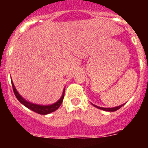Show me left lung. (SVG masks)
Instances as JSON below:
<instances>
[{"mask_svg": "<svg viewBox=\"0 0 148 148\" xmlns=\"http://www.w3.org/2000/svg\"><path fill=\"white\" fill-rule=\"evenodd\" d=\"M92 104L94 106V107H95V108H99V109H100V110H102L108 111V112H114V111L120 109V108H121L122 106L125 105V104H121V105L117 106V107H115V108H101V107H99V106L95 105V104Z\"/></svg>", "mask_w": 148, "mask_h": 148, "instance_id": "1", "label": "left lung"}]
</instances>
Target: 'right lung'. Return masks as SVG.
<instances>
[{
    "instance_id": "add662e5",
    "label": "right lung",
    "mask_w": 148,
    "mask_h": 148,
    "mask_svg": "<svg viewBox=\"0 0 148 148\" xmlns=\"http://www.w3.org/2000/svg\"><path fill=\"white\" fill-rule=\"evenodd\" d=\"M11 82H12V85L13 91H14V93H15V96H16V98L18 99V100L19 101H20L23 105L25 106L26 108H29V110L34 111V112H35V113H38V114L47 115V114H49V113H53V112H54V111H56V110L58 109V108L61 106V103H62L63 101V99H64V97L65 88L64 89V90H63L62 95L61 96L59 100L57 101L56 102L53 103V104H48V105H42V104H35V103L30 102V101H29L26 100L25 99H23L21 95L18 93V90H16L15 85H14V84H13L12 80Z\"/></svg>"
}]
</instances>
